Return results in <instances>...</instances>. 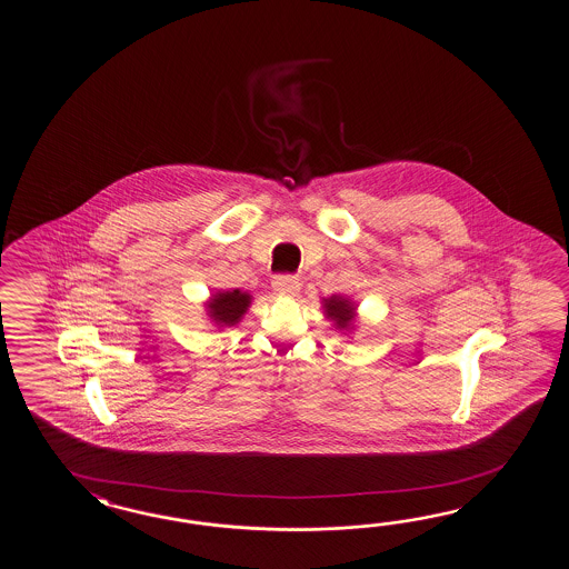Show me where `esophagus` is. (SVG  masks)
Returning <instances> with one entry per match:
<instances>
[{
	"label": "esophagus",
	"instance_id": "34e87169",
	"mask_svg": "<svg viewBox=\"0 0 569 569\" xmlns=\"http://www.w3.org/2000/svg\"><path fill=\"white\" fill-rule=\"evenodd\" d=\"M273 290L281 296H296L300 291V279L296 276H278L273 279Z\"/></svg>",
	"mask_w": 569,
	"mask_h": 569
}]
</instances>
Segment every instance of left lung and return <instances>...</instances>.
<instances>
[{
	"instance_id": "8db88e82",
	"label": "left lung",
	"mask_w": 569,
	"mask_h": 569,
	"mask_svg": "<svg viewBox=\"0 0 569 569\" xmlns=\"http://www.w3.org/2000/svg\"><path fill=\"white\" fill-rule=\"evenodd\" d=\"M325 308H327L330 320H335V325L339 329L351 327V322H353V306H351V302H347L345 298H339V296H332L329 300H325Z\"/></svg>"
}]
</instances>
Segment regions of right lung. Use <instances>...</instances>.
<instances>
[{"label": "right lung", "instance_id": "add662e5", "mask_svg": "<svg viewBox=\"0 0 569 569\" xmlns=\"http://www.w3.org/2000/svg\"><path fill=\"white\" fill-rule=\"evenodd\" d=\"M251 303V296L244 291L232 290L218 293L212 298V302L208 303L210 316L214 318L216 325L220 327H234L240 320V316L247 312Z\"/></svg>", "mask_w": 569, "mask_h": 569}]
</instances>
